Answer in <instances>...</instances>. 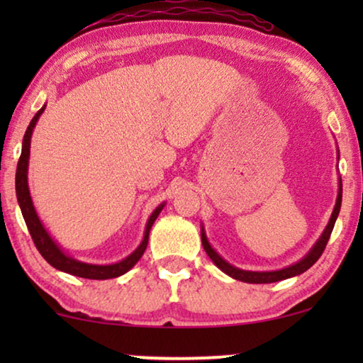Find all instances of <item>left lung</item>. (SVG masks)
Here are the masks:
<instances>
[{"mask_svg": "<svg viewBox=\"0 0 363 363\" xmlns=\"http://www.w3.org/2000/svg\"><path fill=\"white\" fill-rule=\"evenodd\" d=\"M340 205H342V180L339 178V191H337V200H335V206H334V211H332L330 215V220L327 223L325 230L322 231V235L319 240L315 241V245L311 247L309 252L299 259L294 264L284 267V269H277V271H245V269H240V267L230 264V262L223 259V257L218 255V252L213 250L210 241H208L206 238V233H205V228L201 226V245L205 247L206 255L210 256V259L215 262V264L220 267V269L228 274L233 279H238V281H242V282H250V284H269V282H277V281H284V279H289V277H294V276H299L302 272H306L309 267L314 264V262L319 259L322 252H324L325 246H327V241H329L330 238V233L334 230V225H335V220L337 216H339V211H340Z\"/></svg>", "mask_w": 363, "mask_h": 363, "instance_id": "1", "label": "left lung"}]
</instances>
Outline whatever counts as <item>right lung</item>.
<instances>
[{"mask_svg":"<svg viewBox=\"0 0 363 363\" xmlns=\"http://www.w3.org/2000/svg\"><path fill=\"white\" fill-rule=\"evenodd\" d=\"M46 106L39 108L36 116L33 117V121L29 122L26 128V133H24L23 138V148H21V157H19L18 168H16V196L19 208H21L23 218L26 221V226L29 230V235H31L34 245H36L38 251L41 252V256L46 259L49 264L56 269L67 272V274L77 276V277H86V279H112V277H118L125 274L127 271H130L133 266L137 264L138 259H140L143 251L147 250L148 245V235H150V230L155 223L157 216L160 215V211L165 206V203L158 205L153 213L148 218L145 233H143V240L138 247L133 252H130L127 257H123L122 261L113 262V264H89V262H82L71 257L66 252L62 251V247L57 245L56 241L52 240V236L49 235L46 228H44L43 221L39 220L36 208L33 205L31 193H29L28 186V165H29V148H31V135L34 127H36V122L41 117Z\"/></svg>","mask_w":363,"mask_h":363,"instance_id":"obj_1","label":"right lung"}]
</instances>
